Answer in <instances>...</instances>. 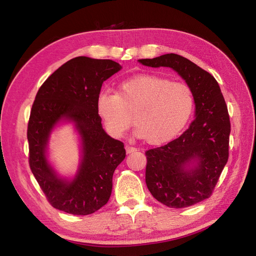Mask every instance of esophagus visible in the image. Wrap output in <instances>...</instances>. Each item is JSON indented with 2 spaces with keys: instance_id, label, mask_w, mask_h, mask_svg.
I'll use <instances>...</instances> for the list:
<instances>
[{
  "instance_id": "esophagus-1",
  "label": "esophagus",
  "mask_w": 256,
  "mask_h": 256,
  "mask_svg": "<svg viewBox=\"0 0 256 256\" xmlns=\"http://www.w3.org/2000/svg\"><path fill=\"white\" fill-rule=\"evenodd\" d=\"M126 153H128H128H133V152L137 151V149H136V148H134V147H130V146H128V144H126Z\"/></svg>"
}]
</instances>
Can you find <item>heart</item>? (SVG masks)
I'll use <instances>...</instances> for the list:
<instances>
[{"label":"heart","instance_id":"obj_1","mask_svg":"<svg viewBox=\"0 0 256 256\" xmlns=\"http://www.w3.org/2000/svg\"><path fill=\"white\" fill-rule=\"evenodd\" d=\"M194 109L192 90L156 74H142L123 80L116 93L102 91L96 112L107 132L121 138L133 123L135 135L150 144L176 138L186 128Z\"/></svg>","mask_w":256,"mask_h":256}]
</instances>
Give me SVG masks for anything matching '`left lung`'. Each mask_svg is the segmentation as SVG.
<instances>
[{
	"instance_id": "left-lung-1",
	"label": "left lung",
	"mask_w": 256,
	"mask_h": 256,
	"mask_svg": "<svg viewBox=\"0 0 256 256\" xmlns=\"http://www.w3.org/2000/svg\"><path fill=\"white\" fill-rule=\"evenodd\" d=\"M138 62L174 70L192 90L195 118L176 140L146 152V184L167 207L195 205L212 194L228 160L230 122L220 86L208 72L176 54Z\"/></svg>"
}]
</instances>
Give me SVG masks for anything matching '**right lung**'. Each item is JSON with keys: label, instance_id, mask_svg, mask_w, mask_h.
<instances>
[{"label": "right lung", "instance_id": "obj_1", "mask_svg": "<svg viewBox=\"0 0 256 256\" xmlns=\"http://www.w3.org/2000/svg\"><path fill=\"white\" fill-rule=\"evenodd\" d=\"M121 68L112 60L77 56L50 75L36 94L28 124V163L56 209L86 216L109 200L114 172L126 149L102 126L96 98L105 80ZM63 122L73 123L80 142V165L70 178L59 175L48 158L50 136Z\"/></svg>", "mask_w": 256, "mask_h": 256}]
</instances>
